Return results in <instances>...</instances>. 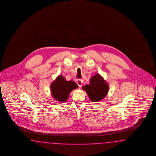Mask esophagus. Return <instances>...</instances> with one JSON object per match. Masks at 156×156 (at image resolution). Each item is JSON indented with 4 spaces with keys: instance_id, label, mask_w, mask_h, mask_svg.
Instances as JSON below:
<instances>
[{
    "instance_id": "34e87169",
    "label": "esophagus",
    "mask_w": 156,
    "mask_h": 156,
    "mask_svg": "<svg viewBox=\"0 0 156 156\" xmlns=\"http://www.w3.org/2000/svg\"><path fill=\"white\" fill-rule=\"evenodd\" d=\"M82 83H83V80H82L79 79V80H78L77 81V84H78V86H79V87H82Z\"/></svg>"
}]
</instances>
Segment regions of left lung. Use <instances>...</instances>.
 <instances>
[{"label": "left lung", "instance_id": "1", "mask_svg": "<svg viewBox=\"0 0 156 156\" xmlns=\"http://www.w3.org/2000/svg\"><path fill=\"white\" fill-rule=\"evenodd\" d=\"M91 101L98 102L106 96L109 86L104 79L97 73L90 79V84L83 86Z\"/></svg>", "mask_w": 156, "mask_h": 156}]
</instances>
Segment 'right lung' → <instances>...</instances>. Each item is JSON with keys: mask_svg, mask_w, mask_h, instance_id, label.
<instances>
[{"mask_svg": "<svg viewBox=\"0 0 156 156\" xmlns=\"http://www.w3.org/2000/svg\"><path fill=\"white\" fill-rule=\"evenodd\" d=\"M77 87V84L74 81H67L61 75L58 76L50 85L52 96L58 102H65L70 92Z\"/></svg>", "mask_w": 156, "mask_h": 156, "instance_id": "obj_1", "label": "right lung"}]
</instances>
